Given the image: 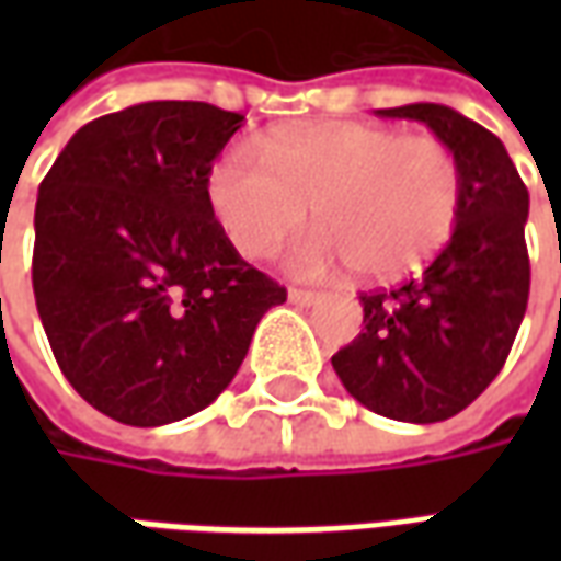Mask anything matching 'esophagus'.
Returning a JSON list of instances; mask_svg holds the SVG:
<instances>
[{
  "instance_id": "esophagus-1",
  "label": "esophagus",
  "mask_w": 561,
  "mask_h": 561,
  "mask_svg": "<svg viewBox=\"0 0 561 561\" xmlns=\"http://www.w3.org/2000/svg\"><path fill=\"white\" fill-rule=\"evenodd\" d=\"M288 300H291V304H300V306H312L321 300V294L306 291V288H291V291H288Z\"/></svg>"
}]
</instances>
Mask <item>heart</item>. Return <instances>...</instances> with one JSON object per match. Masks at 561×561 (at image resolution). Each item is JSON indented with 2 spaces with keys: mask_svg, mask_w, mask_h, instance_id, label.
Listing matches in <instances>:
<instances>
[{
  "mask_svg": "<svg viewBox=\"0 0 561 561\" xmlns=\"http://www.w3.org/2000/svg\"><path fill=\"white\" fill-rule=\"evenodd\" d=\"M237 140L213 161V219L245 257H270L316 209V237L294 249L300 273L348 264L357 279L409 276L442 249L462 209V168L438 138L373 123L282 128Z\"/></svg>",
  "mask_w": 561,
  "mask_h": 561,
  "instance_id": "b5f03b06",
  "label": "heart"
}]
</instances>
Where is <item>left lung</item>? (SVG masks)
Returning <instances> with one entry per match:
<instances>
[{
  "label": "left lung",
  "instance_id": "1",
  "mask_svg": "<svg viewBox=\"0 0 561 561\" xmlns=\"http://www.w3.org/2000/svg\"><path fill=\"white\" fill-rule=\"evenodd\" d=\"M378 116L417 119L454 149L462 209L447 245L421 276L364 291V333L333 354V369L369 412L438 423L490 388L529 304V188L493 131L445 104H405Z\"/></svg>",
  "mask_w": 561,
  "mask_h": 561
}]
</instances>
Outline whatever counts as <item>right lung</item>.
Here are the masks:
<instances>
[{
	"instance_id": "add662e5",
	"label": "right lung",
	"mask_w": 561,
	"mask_h": 561,
	"mask_svg": "<svg viewBox=\"0 0 561 561\" xmlns=\"http://www.w3.org/2000/svg\"><path fill=\"white\" fill-rule=\"evenodd\" d=\"M243 116L144 102L75 131L38 185L32 291L68 385L128 426L207 409L285 288L245 264L207 201Z\"/></svg>"
}]
</instances>
